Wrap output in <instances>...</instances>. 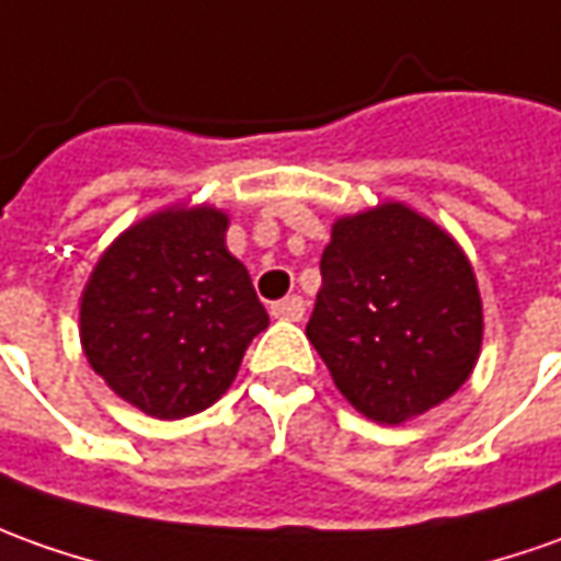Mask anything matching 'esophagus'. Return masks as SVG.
<instances>
[{
	"label": "esophagus",
	"mask_w": 561,
	"mask_h": 561,
	"mask_svg": "<svg viewBox=\"0 0 561 561\" xmlns=\"http://www.w3.org/2000/svg\"><path fill=\"white\" fill-rule=\"evenodd\" d=\"M273 319H282V322H300L304 319V312H307V304H304V297H285L279 304H273Z\"/></svg>",
	"instance_id": "1"
}]
</instances>
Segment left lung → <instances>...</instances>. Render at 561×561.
Masks as SVG:
<instances>
[{"mask_svg": "<svg viewBox=\"0 0 561 561\" xmlns=\"http://www.w3.org/2000/svg\"><path fill=\"white\" fill-rule=\"evenodd\" d=\"M482 331L470 257L436 220L390 199L331 224L307 337L368 421L399 426L451 399Z\"/></svg>", "mask_w": 561, "mask_h": 561, "instance_id": "left-lung-1", "label": "left lung"}]
</instances>
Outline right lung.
<instances>
[{
	"mask_svg": "<svg viewBox=\"0 0 561 561\" xmlns=\"http://www.w3.org/2000/svg\"><path fill=\"white\" fill-rule=\"evenodd\" d=\"M227 227L230 215L208 202H174L122 230L82 288L85 359L150 417L181 421L215 405L270 325Z\"/></svg>",
	"mask_w": 561,
	"mask_h": 561,
	"instance_id": "obj_1",
	"label": "right lung"
}]
</instances>
